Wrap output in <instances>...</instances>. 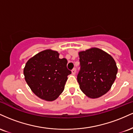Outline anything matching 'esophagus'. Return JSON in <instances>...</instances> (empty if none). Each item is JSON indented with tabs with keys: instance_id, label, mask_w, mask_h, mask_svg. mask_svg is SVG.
Masks as SVG:
<instances>
[{
	"instance_id": "obj_1",
	"label": "esophagus",
	"mask_w": 133,
	"mask_h": 133,
	"mask_svg": "<svg viewBox=\"0 0 133 133\" xmlns=\"http://www.w3.org/2000/svg\"><path fill=\"white\" fill-rule=\"evenodd\" d=\"M76 72V68H73L72 70V74H75Z\"/></svg>"
}]
</instances>
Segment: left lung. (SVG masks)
<instances>
[{"instance_id": "8db88e82", "label": "left lung", "mask_w": 133, "mask_h": 133, "mask_svg": "<svg viewBox=\"0 0 133 133\" xmlns=\"http://www.w3.org/2000/svg\"><path fill=\"white\" fill-rule=\"evenodd\" d=\"M79 56L80 71L77 79L81 90L90 98L103 96L109 91L116 78L115 61L98 48L81 51Z\"/></svg>"}]
</instances>
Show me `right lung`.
Listing matches in <instances>:
<instances>
[{
  "label": "right lung",
  "instance_id": "add662e5",
  "mask_svg": "<svg viewBox=\"0 0 133 133\" xmlns=\"http://www.w3.org/2000/svg\"><path fill=\"white\" fill-rule=\"evenodd\" d=\"M57 51L45 50L27 62L24 69L25 81L32 91L42 99L52 101L64 89L68 76V61L59 59Z\"/></svg>",
  "mask_w": 133,
  "mask_h": 133
}]
</instances>
